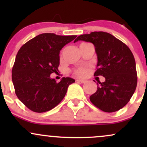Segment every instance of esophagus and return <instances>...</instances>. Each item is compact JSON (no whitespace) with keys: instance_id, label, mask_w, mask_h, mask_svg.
<instances>
[{"instance_id":"esophagus-1","label":"esophagus","mask_w":147,"mask_h":147,"mask_svg":"<svg viewBox=\"0 0 147 147\" xmlns=\"http://www.w3.org/2000/svg\"><path fill=\"white\" fill-rule=\"evenodd\" d=\"M77 82H79V83H85L86 81L85 80H83V79H77V81H76Z\"/></svg>"}]
</instances>
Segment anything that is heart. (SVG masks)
<instances>
[{
  "label": "heart",
  "instance_id": "1",
  "mask_svg": "<svg viewBox=\"0 0 147 147\" xmlns=\"http://www.w3.org/2000/svg\"><path fill=\"white\" fill-rule=\"evenodd\" d=\"M88 69L86 67H80L73 70V74L79 77H84L88 74Z\"/></svg>",
  "mask_w": 147,
  "mask_h": 147
}]
</instances>
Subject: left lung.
Instances as JSON below:
<instances>
[{
  "label": "left lung",
  "instance_id": "left-lung-1",
  "mask_svg": "<svg viewBox=\"0 0 147 147\" xmlns=\"http://www.w3.org/2000/svg\"><path fill=\"white\" fill-rule=\"evenodd\" d=\"M78 41L93 43L98 59L94 76L102 75L106 79L97 83V91L90 97V102L106 113L122 109L137 86L136 61L132 52L125 43L104 32L80 35L74 43Z\"/></svg>",
  "mask_w": 147,
  "mask_h": 147
}]
</instances>
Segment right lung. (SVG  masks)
<instances>
[{"mask_svg":"<svg viewBox=\"0 0 147 147\" xmlns=\"http://www.w3.org/2000/svg\"><path fill=\"white\" fill-rule=\"evenodd\" d=\"M77 37L43 33L25 43L18 50L11 70L15 93L30 110L43 113L64 98L69 85L75 82L63 77L57 83L50 74L57 72L59 52Z\"/></svg>","mask_w":147,"mask_h":147,"instance_id":"1","label":"right lung"}]
</instances>
